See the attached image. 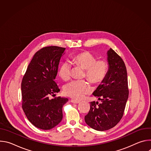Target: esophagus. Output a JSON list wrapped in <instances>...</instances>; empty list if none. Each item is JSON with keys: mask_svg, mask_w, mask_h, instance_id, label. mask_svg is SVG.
<instances>
[{"mask_svg": "<svg viewBox=\"0 0 151 151\" xmlns=\"http://www.w3.org/2000/svg\"><path fill=\"white\" fill-rule=\"evenodd\" d=\"M71 102H72L73 103H75V104H78V103H80L79 101L76 100H71Z\"/></svg>", "mask_w": 151, "mask_h": 151, "instance_id": "1", "label": "esophagus"}]
</instances>
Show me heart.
<instances>
[{
  "mask_svg": "<svg viewBox=\"0 0 151 151\" xmlns=\"http://www.w3.org/2000/svg\"><path fill=\"white\" fill-rule=\"evenodd\" d=\"M72 60L76 65L85 70L84 77L93 83L99 84L106 78L108 71V64L104 60H97L88 51H83L72 56ZM58 75L64 81L71 77V64L63 62L59 68ZM64 94L76 100H81L92 91L89 83L85 81H73L66 83L63 87Z\"/></svg>",
  "mask_w": 151,
  "mask_h": 151,
  "instance_id": "1",
  "label": "heart"
}]
</instances>
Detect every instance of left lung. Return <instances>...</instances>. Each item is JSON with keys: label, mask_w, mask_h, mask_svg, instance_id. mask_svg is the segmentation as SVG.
Returning <instances> with one entry per match:
<instances>
[{"label": "left lung", "mask_w": 151, "mask_h": 151, "mask_svg": "<svg viewBox=\"0 0 151 151\" xmlns=\"http://www.w3.org/2000/svg\"><path fill=\"white\" fill-rule=\"evenodd\" d=\"M108 71L93 94L101 103L90 102V109L85 116L88 126L97 131L115 127L122 118L128 98L127 72L122 59L112 48L107 51Z\"/></svg>", "instance_id": "8db88e82"}]
</instances>
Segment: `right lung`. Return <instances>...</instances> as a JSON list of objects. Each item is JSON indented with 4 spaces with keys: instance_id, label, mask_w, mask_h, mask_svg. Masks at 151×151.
<instances>
[{
    "instance_id": "obj_1",
    "label": "right lung",
    "mask_w": 151,
    "mask_h": 151,
    "mask_svg": "<svg viewBox=\"0 0 151 151\" xmlns=\"http://www.w3.org/2000/svg\"><path fill=\"white\" fill-rule=\"evenodd\" d=\"M65 48L44 47L37 51L21 82L22 107L29 121L36 127L48 130L62 120V107L68 99L49 96L60 91L54 81Z\"/></svg>"
}]
</instances>
